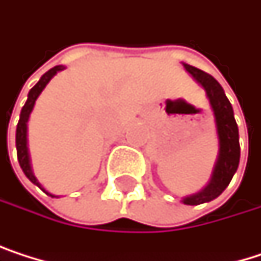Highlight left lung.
<instances>
[{
	"instance_id": "8db88e82",
	"label": "left lung",
	"mask_w": 261,
	"mask_h": 261,
	"mask_svg": "<svg viewBox=\"0 0 261 261\" xmlns=\"http://www.w3.org/2000/svg\"><path fill=\"white\" fill-rule=\"evenodd\" d=\"M185 70L192 76V80L201 86L206 92V98L209 100V106L214 112L217 137H218V155L215 160V165L212 169V175L207 185L191 195L183 197V203L189 206H197L201 203L212 201L217 198L231 183L234 174L237 172L239 163H240V143H239V126L234 118L232 106L224 95L223 87L220 83L207 75L206 72L181 63Z\"/></svg>"
}]
</instances>
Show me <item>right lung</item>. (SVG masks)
<instances>
[{
	"instance_id": "1",
	"label": "right lung",
	"mask_w": 261,
	"mask_h": 261,
	"mask_svg": "<svg viewBox=\"0 0 261 261\" xmlns=\"http://www.w3.org/2000/svg\"><path fill=\"white\" fill-rule=\"evenodd\" d=\"M66 67L64 66H55L52 67L50 70H47L41 78L40 81L29 90V95H27V101L25 105L22 106L21 109V114H19V121H18V126H16V153H18V161H19V166L22 169V172L25 174V177L37 185L40 189H43L47 195L50 197H55L54 194L47 192L41 185L40 181L37 180L34 171H32V163H30V153H29V146H27V123H29V118H30V114L34 111V106H35V101L40 96V93L44 90V87L49 84V81L61 70H64Z\"/></svg>"
}]
</instances>
